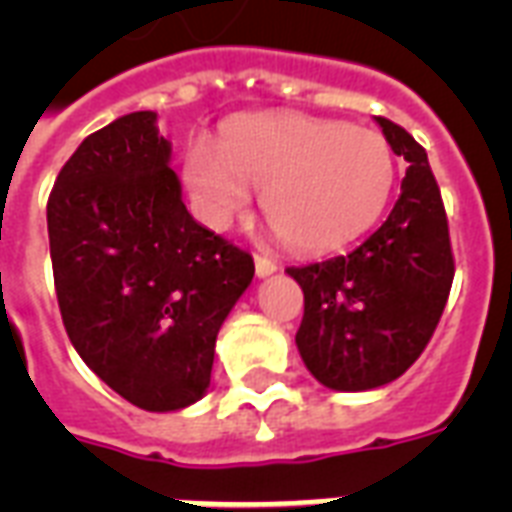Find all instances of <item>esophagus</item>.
Wrapping results in <instances>:
<instances>
[{
	"instance_id": "1",
	"label": "esophagus",
	"mask_w": 512,
	"mask_h": 512,
	"mask_svg": "<svg viewBox=\"0 0 512 512\" xmlns=\"http://www.w3.org/2000/svg\"><path fill=\"white\" fill-rule=\"evenodd\" d=\"M255 273L257 279H268V276H273L276 273V263L273 260H268V257H255Z\"/></svg>"
}]
</instances>
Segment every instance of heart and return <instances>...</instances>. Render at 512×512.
Listing matches in <instances>:
<instances>
[{
    "mask_svg": "<svg viewBox=\"0 0 512 512\" xmlns=\"http://www.w3.org/2000/svg\"><path fill=\"white\" fill-rule=\"evenodd\" d=\"M196 215L223 231L247 215L253 191L289 249L321 255L356 241L388 207L396 156L380 132L311 116H260L196 140L183 159Z\"/></svg>",
    "mask_w": 512,
    "mask_h": 512,
    "instance_id": "obj_1",
    "label": "heart"
}]
</instances>
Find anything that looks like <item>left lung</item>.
I'll return each instance as SVG.
<instances>
[{
	"instance_id": "left-lung-1",
	"label": "left lung",
	"mask_w": 512,
	"mask_h": 512,
	"mask_svg": "<svg viewBox=\"0 0 512 512\" xmlns=\"http://www.w3.org/2000/svg\"><path fill=\"white\" fill-rule=\"evenodd\" d=\"M374 122L409 164L396 207L350 255L287 268L305 295L300 358L324 388L342 393L382 388L420 358L454 279L444 201L425 148L404 127L382 116Z\"/></svg>"
}]
</instances>
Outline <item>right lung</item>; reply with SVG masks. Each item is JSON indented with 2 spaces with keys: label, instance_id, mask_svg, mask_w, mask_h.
<instances>
[{
  "label": "right lung",
  "instance_id": "1",
  "mask_svg": "<svg viewBox=\"0 0 512 512\" xmlns=\"http://www.w3.org/2000/svg\"><path fill=\"white\" fill-rule=\"evenodd\" d=\"M156 111L82 140L47 201L52 276L68 340L108 388L177 412L209 388L217 332L247 292V252L196 223Z\"/></svg>",
  "mask_w": 512,
  "mask_h": 512
}]
</instances>
